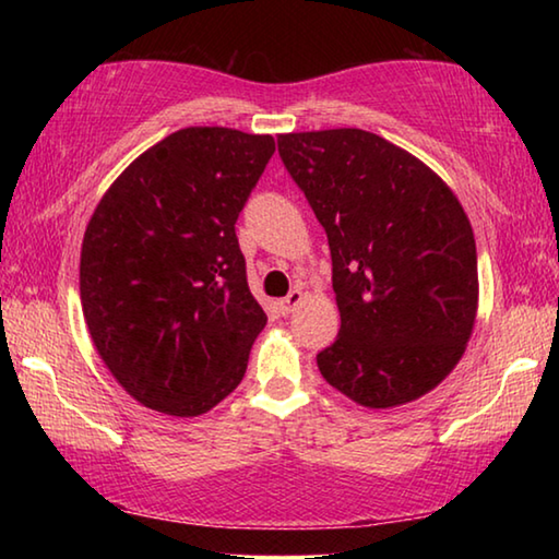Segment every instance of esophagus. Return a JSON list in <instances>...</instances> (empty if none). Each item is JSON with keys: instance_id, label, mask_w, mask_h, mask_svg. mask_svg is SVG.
<instances>
[{"instance_id": "obj_1", "label": "esophagus", "mask_w": 559, "mask_h": 559, "mask_svg": "<svg viewBox=\"0 0 559 559\" xmlns=\"http://www.w3.org/2000/svg\"><path fill=\"white\" fill-rule=\"evenodd\" d=\"M302 302V290L300 288H293L286 298H283L281 302H278V308H281V313L283 316H290L293 310H296L298 306Z\"/></svg>"}]
</instances>
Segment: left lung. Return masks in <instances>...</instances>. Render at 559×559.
Returning <instances> with one entry per match:
<instances>
[{
    "instance_id": "1",
    "label": "left lung",
    "mask_w": 559,
    "mask_h": 559,
    "mask_svg": "<svg viewBox=\"0 0 559 559\" xmlns=\"http://www.w3.org/2000/svg\"><path fill=\"white\" fill-rule=\"evenodd\" d=\"M278 153L333 257L340 333L318 353L320 374L370 409L419 400L459 365L476 323L461 202L421 159L359 128L288 132Z\"/></svg>"
}]
</instances>
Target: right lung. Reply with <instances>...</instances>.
I'll list each match as a JSON object with an SVG mask.
<instances>
[{"mask_svg":"<svg viewBox=\"0 0 559 559\" xmlns=\"http://www.w3.org/2000/svg\"><path fill=\"white\" fill-rule=\"evenodd\" d=\"M276 150L271 135L177 130L122 169L81 246L93 345L132 400L200 416L243 380L266 313L234 224Z\"/></svg>","mask_w":559,"mask_h":559,"instance_id":"1","label":"right lung"}]
</instances>
